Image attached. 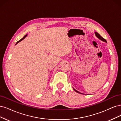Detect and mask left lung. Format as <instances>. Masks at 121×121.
<instances>
[{"instance_id":"8db88e82","label":"left lung","mask_w":121,"mask_h":121,"mask_svg":"<svg viewBox=\"0 0 121 121\" xmlns=\"http://www.w3.org/2000/svg\"><path fill=\"white\" fill-rule=\"evenodd\" d=\"M95 36H96L97 38H98L99 40H102V41H104V42H106V43H107V41H106V40H105L104 39L102 36H101L99 34H98L97 32H95ZM73 89H74V90L76 92H78V93H81L79 92V91H77L76 90H75V89L74 88H73ZM81 94H82V93H81Z\"/></svg>"}]
</instances>
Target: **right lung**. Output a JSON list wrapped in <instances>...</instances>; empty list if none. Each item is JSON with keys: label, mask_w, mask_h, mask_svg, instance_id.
I'll use <instances>...</instances> for the list:
<instances>
[{"label": "right lung", "mask_w": 121, "mask_h": 121, "mask_svg": "<svg viewBox=\"0 0 121 121\" xmlns=\"http://www.w3.org/2000/svg\"><path fill=\"white\" fill-rule=\"evenodd\" d=\"M26 36H27V35H25V36H24V37H23V38H22V39H21L20 40H19V41H18V42H17V43H16V44H15V45H17V44L18 43H19V42H21V41H22V40L23 39H25V38H26Z\"/></svg>", "instance_id": "right-lung-1"}]
</instances>
